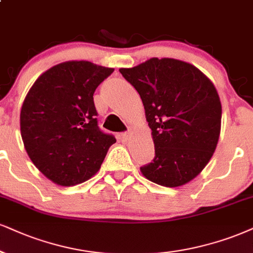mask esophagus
I'll return each mask as SVG.
<instances>
[{"mask_svg": "<svg viewBox=\"0 0 253 253\" xmlns=\"http://www.w3.org/2000/svg\"><path fill=\"white\" fill-rule=\"evenodd\" d=\"M130 131H126V132H122L121 135H120V138H121V141L122 142H126L127 139H129V137H130Z\"/></svg>", "mask_w": 253, "mask_h": 253, "instance_id": "1", "label": "esophagus"}]
</instances>
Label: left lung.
Instances as JSON below:
<instances>
[{"instance_id":"obj_1","label":"left lung","mask_w":253,"mask_h":253,"mask_svg":"<svg viewBox=\"0 0 253 253\" xmlns=\"http://www.w3.org/2000/svg\"><path fill=\"white\" fill-rule=\"evenodd\" d=\"M120 73L137 90L151 129L155 158L141 168L158 185L176 188L201 173L220 133L222 104L213 83L195 65L150 58Z\"/></svg>"}]
</instances>
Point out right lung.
Masks as SVG:
<instances>
[{"label": "right lung", "mask_w": 253, "mask_h": 253, "mask_svg": "<svg viewBox=\"0 0 253 253\" xmlns=\"http://www.w3.org/2000/svg\"><path fill=\"white\" fill-rule=\"evenodd\" d=\"M112 68L88 61L60 63L43 73L21 109V136L31 162L62 186L81 184L101 168L116 143L98 127L93 92Z\"/></svg>", "instance_id": "1"}]
</instances>
